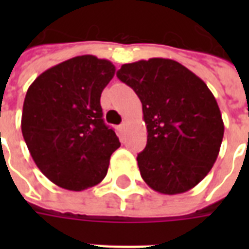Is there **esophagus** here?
I'll return each mask as SVG.
<instances>
[{
    "instance_id": "1",
    "label": "esophagus",
    "mask_w": 249,
    "mask_h": 249,
    "mask_svg": "<svg viewBox=\"0 0 249 249\" xmlns=\"http://www.w3.org/2000/svg\"><path fill=\"white\" fill-rule=\"evenodd\" d=\"M126 128H128V123H126V121H124V123L120 125V129L121 130H126Z\"/></svg>"
}]
</instances>
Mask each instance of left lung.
I'll use <instances>...</instances> for the list:
<instances>
[{"label": "left lung", "mask_w": 249, "mask_h": 249, "mask_svg": "<svg viewBox=\"0 0 249 249\" xmlns=\"http://www.w3.org/2000/svg\"><path fill=\"white\" fill-rule=\"evenodd\" d=\"M117 77L142 103L147 144L137 161L143 181L165 195L195 187L217 160L225 130L207 84L165 58L123 64Z\"/></svg>", "instance_id": "left-lung-1"}]
</instances>
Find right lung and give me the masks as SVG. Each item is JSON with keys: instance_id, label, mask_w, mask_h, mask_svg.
I'll list each match as a JSON object with an SVG mask.
<instances>
[{"instance_id": "obj_1", "label": "right lung", "mask_w": 249, "mask_h": 249, "mask_svg": "<svg viewBox=\"0 0 249 249\" xmlns=\"http://www.w3.org/2000/svg\"><path fill=\"white\" fill-rule=\"evenodd\" d=\"M115 71L107 59L75 56L42 72L27 90L21 133L38 169L59 187L81 191L98 185L120 147L101 107Z\"/></svg>"}]
</instances>
